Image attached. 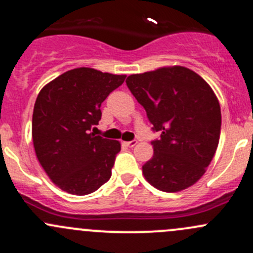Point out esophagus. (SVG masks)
Here are the masks:
<instances>
[{
	"label": "esophagus",
	"mask_w": 253,
	"mask_h": 253,
	"mask_svg": "<svg viewBox=\"0 0 253 253\" xmlns=\"http://www.w3.org/2000/svg\"><path fill=\"white\" fill-rule=\"evenodd\" d=\"M126 145L129 146V148H133V146H135L136 144H138V140H130V141H126Z\"/></svg>",
	"instance_id": "1"
}]
</instances>
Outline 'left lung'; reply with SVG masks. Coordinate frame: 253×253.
Segmentation results:
<instances>
[{"label": "left lung", "mask_w": 253, "mask_h": 253, "mask_svg": "<svg viewBox=\"0 0 253 253\" xmlns=\"http://www.w3.org/2000/svg\"><path fill=\"white\" fill-rule=\"evenodd\" d=\"M126 85L145 109L154 155L143 165L145 179L165 192L181 191L206 171L218 145L221 109L211 86L185 67L131 74Z\"/></svg>", "instance_id": "8db88e82"}]
</instances>
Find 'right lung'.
Returning <instances> with one entry per match:
<instances>
[{"instance_id": "right-lung-1", "label": "right lung", "mask_w": 253, "mask_h": 253, "mask_svg": "<svg viewBox=\"0 0 253 253\" xmlns=\"http://www.w3.org/2000/svg\"><path fill=\"white\" fill-rule=\"evenodd\" d=\"M126 76L77 68L43 86L35 103L32 138L36 155L59 189L88 195L112 176L120 143L90 133L100 105Z\"/></svg>"}]
</instances>
